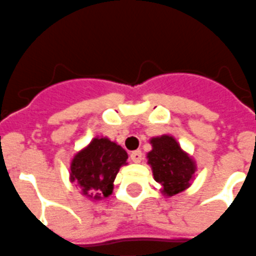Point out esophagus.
<instances>
[{"label": "esophagus", "mask_w": 256, "mask_h": 256, "mask_svg": "<svg viewBox=\"0 0 256 256\" xmlns=\"http://www.w3.org/2000/svg\"><path fill=\"white\" fill-rule=\"evenodd\" d=\"M130 160L134 162V163H140V162L142 160V152H140V150H136V152H132L130 155Z\"/></svg>", "instance_id": "esophagus-1"}]
</instances>
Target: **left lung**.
<instances>
[{"instance_id": "1", "label": "left lung", "mask_w": 256, "mask_h": 256, "mask_svg": "<svg viewBox=\"0 0 256 256\" xmlns=\"http://www.w3.org/2000/svg\"><path fill=\"white\" fill-rule=\"evenodd\" d=\"M152 150L148 154L149 164L163 193L171 196L185 190L193 178L196 164L186 152L181 150L178 141L171 136L152 138Z\"/></svg>"}]
</instances>
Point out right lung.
Masks as SVG:
<instances>
[{
    "label": "right lung",
    "instance_id": "1",
    "mask_svg": "<svg viewBox=\"0 0 256 256\" xmlns=\"http://www.w3.org/2000/svg\"><path fill=\"white\" fill-rule=\"evenodd\" d=\"M128 154L108 138H94L75 155L71 163V181H76L84 196L101 200L112 193L119 168L126 164Z\"/></svg>",
    "mask_w": 256,
    "mask_h": 256
}]
</instances>
